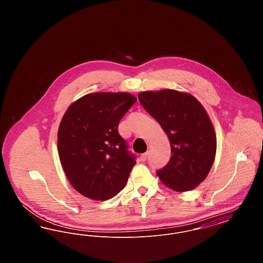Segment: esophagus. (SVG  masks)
Listing matches in <instances>:
<instances>
[{
  "label": "esophagus",
  "mask_w": 263,
  "mask_h": 263,
  "mask_svg": "<svg viewBox=\"0 0 263 263\" xmlns=\"http://www.w3.org/2000/svg\"><path fill=\"white\" fill-rule=\"evenodd\" d=\"M148 156H149V153H148V152H147V153H144V154L141 155L140 160H141L142 162H146V160L148 159Z\"/></svg>",
  "instance_id": "34e87169"
}]
</instances>
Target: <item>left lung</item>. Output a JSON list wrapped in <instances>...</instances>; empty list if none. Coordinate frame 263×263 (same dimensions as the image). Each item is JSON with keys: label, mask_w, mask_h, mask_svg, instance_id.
<instances>
[{"label": "left lung", "mask_w": 263, "mask_h": 263, "mask_svg": "<svg viewBox=\"0 0 263 263\" xmlns=\"http://www.w3.org/2000/svg\"><path fill=\"white\" fill-rule=\"evenodd\" d=\"M140 103L162 126L171 143L172 157L157 175L177 192L199 185L212 167L217 140L205 108L192 95L175 89L143 91Z\"/></svg>", "instance_id": "8db88e82"}]
</instances>
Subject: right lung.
<instances>
[{
    "label": "right lung",
    "instance_id": "add662e5",
    "mask_svg": "<svg viewBox=\"0 0 263 263\" xmlns=\"http://www.w3.org/2000/svg\"><path fill=\"white\" fill-rule=\"evenodd\" d=\"M136 100L128 92L88 93L63 115L57 142L63 171L89 199L108 200L125 186L136 161L117 128Z\"/></svg>",
    "mask_w": 263,
    "mask_h": 263
}]
</instances>
